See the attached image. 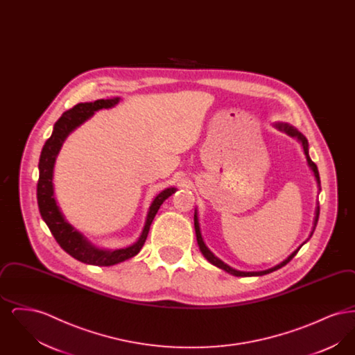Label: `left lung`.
Listing matches in <instances>:
<instances>
[{"label": "left lung", "instance_id": "left-lung-1", "mask_svg": "<svg viewBox=\"0 0 355 355\" xmlns=\"http://www.w3.org/2000/svg\"><path fill=\"white\" fill-rule=\"evenodd\" d=\"M277 129H279V130H282V132H285L288 135H291V137H295L298 141H301L302 142V146H304V154H306V159H307V164H309V166L311 168V170L314 171V175H315V178H317V182H318V185L321 184V181H320V173H318V168H317V165L311 161V158L309 157V145H307V139H306V137H304L302 133H300L295 128H293V126H290V125H287V123H275L274 125ZM318 218H320V206H317V209H315V218H314V226H313V232L310 233V236H313V233H314V230H315V226H317V222H318ZM194 227H196V236H197V242H198V246H200V250L202 252L203 255H205V258L210 262V263H213L214 266H217V268H220L222 270L227 271V272H230V274H233V275H236V277H254V275H265V274H269V272H272V271L278 270V269H281L282 266H285L286 263H288L297 253H298V250L302 248V245L294 252V253L291 254V255H288L286 259L284 261V262H281L279 265H277V266H274V268H271V269H268V270L263 271H249V272H246V271H238L236 269H232L230 266H227L226 263H223L220 259H218L214 254L211 253L209 249H207V246L205 245V242H203L202 236H201V232H200V223H198V217H197V211H196V214H194Z\"/></svg>", "mask_w": 355, "mask_h": 355}]
</instances>
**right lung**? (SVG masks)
I'll return each mask as SVG.
<instances>
[{
  "label": "right lung",
  "mask_w": 355,
  "mask_h": 355,
  "mask_svg": "<svg viewBox=\"0 0 355 355\" xmlns=\"http://www.w3.org/2000/svg\"><path fill=\"white\" fill-rule=\"evenodd\" d=\"M119 97L109 98V100H97L94 102H85L77 103L68 112H65L60 119L54 123V129L48 141L45 142L42 152L40 155L38 162V184H37V202L38 209L41 213L42 220L48 225L53 236L55 238L57 243L73 258L78 259L80 262H84L87 265L94 266H112L119 262H123L132 257L139 253L142 249L148 233L150 230V225L159 209V206L164 203L166 198L175 191L174 187H169L162 190L153 201L146 222L144 226V230L138 241L129 248L117 249V250H101L92 245L81 233H78L68 220L64 218L60 207L57 206L54 191H53V168L57 158V154L61 150V146L64 141L77 126L84 123L85 121L90 119L94 112L100 109L113 107L116 103H119Z\"/></svg>",
  "instance_id": "right-lung-1"
}]
</instances>
